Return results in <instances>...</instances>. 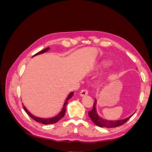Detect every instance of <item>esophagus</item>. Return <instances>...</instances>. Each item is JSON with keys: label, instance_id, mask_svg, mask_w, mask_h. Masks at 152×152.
I'll list each match as a JSON object with an SVG mask.
<instances>
[{"label": "esophagus", "instance_id": "esophagus-1", "mask_svg": "<svg viewBox=\"0 0 152 152\" xmlns=\"http://www.w3.org/2000/svg\"><path fill=\"white\" fill-rule=\"evenodd\" d=\"M87 93H88V92H87V91L86 89H82V90H81L80 91L79 94H80V96H82V97H83V96H86L87 94Z\"/></svg>", "mask_w": 152, "mask_h": 152}]
</instances>
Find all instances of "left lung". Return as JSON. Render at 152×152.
<instances>
[{
  "mask_svg": "<svg viewBox=\"0 0 152 152\" xmlns=\"http://www.w3.org/2000/svg\"><path fill=\"white\" fill-rule=\"evenodd\" d=\"M96 100L95 99L94 103L93 104V108L91 111L89 112V117L91 119V121H93L96 126L101 127H107V128H113L117 127L118 126H121L124 123H126L128 120H129L130 118L132 116L131 115L130 117H127V118L124 119V120L121 121H107L103 119L102 117H100L97 112H96Z\"/></svg>",
  "mask_w": 152,
  "mask_h": 152,
  "instance_id": "left-lung-1",
  "label": "left lung"
}]
</instances>
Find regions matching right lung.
<instances>
[{
	"label": "right lung",
	"instance_id": "right-lung-1",
	"mask_svg": "<svg viewBox=\"0 0 152 152\" xmlns=\"http://www.w3.org/2000/svg\"><path fill=\"white\" fill-rule=\"evenodd\" d=\"M49 49V48H47L46 49H44V50H40V51L38 52L37 53H36L35 54H34V56H33V57L35 56H36V55H38V54H42V53H45V52H46V51H48V50ZM73 95V92H72V93H70V94H69V95L68 96L67 98H66V100H65V103H64L63 107V108H62V110H61V111L60 112V113H59L57 116H55V117H53V118H42L37 117L34 116V115L31 114V113L28 111V110H27V109L25 108V106H24L23 104V109H24V110L25 111V112H26L27 114H28V115H29L32 119H34V120L35 121L37 122H39V123H40V124H45V125H47V124H55V123L58 122L59 120H60V119H61V118H63V117H64V115H65V112H66V104H67V103H68V101L72 97Z\"/></svg>",
	"mask_w": 152,
	"mask_h": 152
}]
</instances>
